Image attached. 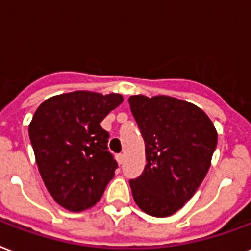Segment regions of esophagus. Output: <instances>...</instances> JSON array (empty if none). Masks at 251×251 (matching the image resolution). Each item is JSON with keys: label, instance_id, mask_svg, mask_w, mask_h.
<instances>
[{"label": "esophagus", "instance_id": "esophagus-1", "mask_svg": "<svg viewBox=\"0 0 251 251\" xmlns=\"http://www.w3.org/2000/svg\"><path fill=\"white\" fill-rule=\"evenodd\" d=\"M124 154H121V152H120V154H117V155H116V159H117V162L120 164H122V162H124Z\"/></svg>", "mask_w": 251, "mask_h": 251}]
</instances>
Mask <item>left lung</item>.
I'll list each match as a JSON object with an SVG mask.
<instances>
[{
    "label": "left lung",
    "mask_w": 251,
    "mask_h": 251,
    "mask_svg": "<svg viewBox=\"0 0 251 251\" xmlns=\"http://www.w3.org/2000/svg\"><path fill=\"white\" fill-rule=\"evenodd\" d=\"M146 152L145 170L130 179L134 201L154 217H167L194 196L209 170L217 133L201 109L168 96L129 99Z\"/></svg>",
    "instance_id": "1"
}]
</instances>
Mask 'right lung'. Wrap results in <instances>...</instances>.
Listing matches in <instances>:
<instances>
[{"label": "right lung", "mask_w": 251, "mask_h": 251, "mask_svg": "<svg viewBox=\"0 0 251 251\" xmlns=\"http://www.w3.org/2000/svg\"><path fill=\"white\" fill-rule=\"evenodd\" d=\"M122 96L71 92L46 100L36 109L28 135L36 164L53 200L71 212L99 201L118 167L101 127Z\"/></svg>", "instance_id": "add662e5"}]
</instances>
